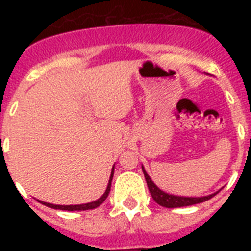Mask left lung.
<instances>
[{
	"instance_id": "left-lung-1",
	"label": "left lung",
	"mask_w": 251,
	"mask_h": 251,
	"mask_svg": "<svg viewBox=\"0 0 251 251\" xmlns=\"http://www.w3.org/2000/svg\"><path fill=\"white\" fill-rule=\"evenodd\" d=\"M142 171H143V174H145V178L146 182H147L148 190H150L151 195H152V199L156 201L158 205L163 206V207H168V208H175V207H183V206H191V205H196V203H201L205 202V201L210 200L211 197H214L217 192L212 195H208V196H203V197H185V196H176V195H171L167 194V192L162 191L161 188L157 187L154 185L151 177L148 176V174L146 172L145 167L142 166Z\"/></svg>"
}]
</instances>
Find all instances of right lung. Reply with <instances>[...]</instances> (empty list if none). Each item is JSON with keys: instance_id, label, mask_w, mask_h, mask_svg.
I'll list each match as a JSON object with an SVG mask.
<instances>
[{"instance_id": "right-lung-1", "label": "right lung", "mask_w": 251, "mask_h": 251, "mask_svg": "<svg viewBox=\"0 0 251 251\" xmlns=\"http://www.w3.org/2000/svg\"><path fill=\"white\" fill-rule=\"evenodd\" d=\"M113 175H114V166H113L112 168V174H110L109 182H108V186H106L105 192H104L103 196H101L100 199H98L97 201H93V202H89V203H83V205H54V203L44 202V201H39V202L48 206V207L55 208V210H65V211H84V210H93V208H97L98 206H100L104 201H105V199L108 197V195H109L110 186H112Z\"/></svg>"}]
</instances>
